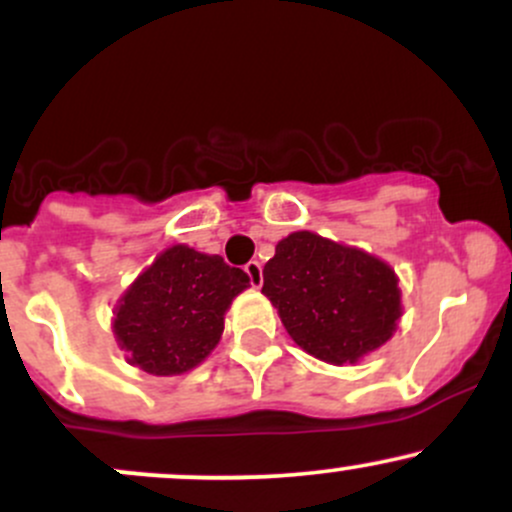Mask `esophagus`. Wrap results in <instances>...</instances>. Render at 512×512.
Masks as SVG:
<instances>
[{
    "label": "esophagus",
    "mask_w": 512,
    "mask_h": 512,
    "mask_svg": "<svg viewBox=\"0 0 512 512\" xmlns=\"http://www.w3.org/2000/svg\"><path fill=\"white\" fill-rule=\"evenodd\" d=\"M245 274H248L252 286H262V264L257 260H250L245 264Z\"/></svg>",
    "instance_id": "esophagus-1"
}]
</instances>
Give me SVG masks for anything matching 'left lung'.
<instances>
[{
    "mask_svg": "<svg viewBox=\"0 0 512 512\" xmlns=\"http://www.w3.org/2000/svg\"><path fill=\"white\" fill-rule=\"evenodd\" d=\"M262 276V293L293 342L334 366L383 346L402 315L397 276L385 262L310 231L281 240Z\"/></svg>",
    "mask_w": 512,
    "mask_h": 512,
    "instance_id": "1",
    "label": "left lung"
}]
</instances>
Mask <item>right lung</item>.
I'll return each instance as SVG.
<instances>
[{
    "mask_svg": "<svg viewBox=\"0 0 512 512\" xmlns=\"http://www.w3.org/2000/svg\"><path fill=\"white\" fill-rule=\"evenodd\" d=\"M248 284V274L219 255L168 248L117 305V342L146 373H187L219 344L223 315Z\"/></svg>",
    "mask_w": 512,
    "mask_h": 512,
    "instance_id": "add662e5",
    "label": "right lung"
}]
</instances>
